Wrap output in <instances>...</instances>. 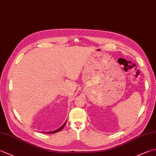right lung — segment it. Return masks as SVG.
I'll return each mask as SVG.
<instances>
[{"label":"right lung","instance_id":"1","mask_svg":"<svg viewBox=\"0 0 156 156\" xmlns=\"http://www.w3.org/2000/svg\"><path fill=\"white\" fill-rule=\"evenodd\" d=\"M66 124V122L62 125V126H61L60 128H59V129H57V130H53V131H48V132H44V133H47V134H53V133H57V132H59L60 130H62L63 129V127L65 126Z\"/></svg>","mask_w":156,"mask_h":156}]
</instances>
